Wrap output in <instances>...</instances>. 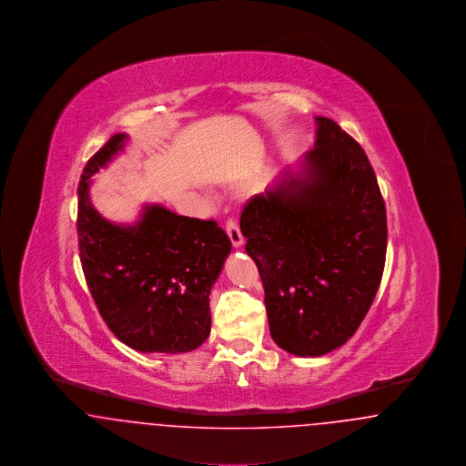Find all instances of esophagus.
<instances>
[{
  "instance_id": "1",
  "label": "esophagus",
  "mask_w": 466,
  "mask_h": 466,
  "mask_svg": "<svg viewBox=\"0 0 466 466\" xmlns=\"http://www.w3.org/2000/svg\"><path fill=\"white\" fill-rule=\"evenodd\" d=\"M225 232H227V236L230 238V243H232V246L239 248V246L244 243L241 228H239V225L234 222V220H227V223H225Z\"/></svg>"
}]
</instances>
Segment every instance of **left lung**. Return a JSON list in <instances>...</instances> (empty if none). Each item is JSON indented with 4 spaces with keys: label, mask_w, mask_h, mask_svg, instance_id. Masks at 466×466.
<instances>
[{
    "label": "left lung",
    "mask_w": 466,
    "mask_h": 466,
    "mask_svg": "<svg viewBox=\"0 0 466 466\" xmlns=\"http://www.w3.org/2000/svg\"><path fill=\"white\" fill-rule=\"evenodd\" d=\"M314 148L244 204L246 253L258 267L274 342L321 356L348 342L380 285L388 225L376 173L355 139L316 116Z\"/></svg>",
    "instance_id": "8db88e82"
}]
</instances>
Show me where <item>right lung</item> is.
Instances as JSON below:
<instances>
[{
	"label": "right lung",
	"instance_id": "add662e5",
	"mask_svg": "<svg viewBox=\"0 0 466 466\" xmlns=\"http://www.w3.org/2000/svg\"><path fill=\"white\" fill-rule=\"evenodd\" d=\"M111 136L78 183V249L90 295L118 340L141 353H188L211 330L209 291L230 253L215 220L145 206L139 222L115 225L89 198L90 177L124 148Z\"/></svg>",
	"mask_w": 466,
	"mask_h": 466
}]
</instances>
